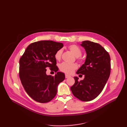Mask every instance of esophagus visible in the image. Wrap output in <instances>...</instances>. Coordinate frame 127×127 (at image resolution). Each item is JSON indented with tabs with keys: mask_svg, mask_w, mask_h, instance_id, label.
I'll return each instance as SVG.
<instances>
[{
	"mask_svg": "<svg viewBox=\"0 0 127 127\" xmlns=\"http://www.w3.org/2000/svg\"><path fill=\"white\" fill-rule=\"evenodd\" d=\"M70 76L69 75H67V74H66L65 75V78H69V77H70Z\"/></svg>",
	"mask_w": 127,
	"mask_h": 127,
	"instance_id": "obj_1",
	"label": "esophagus"
}]
</instances>
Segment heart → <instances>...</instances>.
Listing matches in <instances>:
<instances>
[{"mask_svg": "<svg viewBox=\"0 0 127 127\" xmlns=\"http://www.w3.org/2000/svg\"><path fill=\"white\" fill-rule=\"evenodd\" d=\"M69 50L74 54L76 57H77V60L80 61L81 60V56L82 54V51L78 46L76 44H71L68 47ZM63 54V49H60L56 51L55 54V58L57 60H60ZM78 66L76 64H69L66 63L61 64L59 66L60 70L67 74H71L77 68Z\"/></svg>", "mask_w": 127, "mask_h": 127, "instance_id": "heart-1", "label": "heart"}]
</instances>
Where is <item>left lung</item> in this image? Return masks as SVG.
Listing matches in <instances>:
<instances>
[{
    "mask_svg": "<svg viewBox=\"0 0 127 127\" xmlns=\"http://www.w3.org/2000/svg\"><path fill=\"white\" fill-rule=\"evenodd\" d=\"M81 45L87 56L76 74L84 75L85 78L79 81L77 77H74L75 82L70 89L76 98L87 102L95 98L103 90L110 75L111 61L109 53L99 44L85 41Z\"/></svg>",
    "mask_w": 127,
    "mask_h": 127,
    "instance_id": "8db88e82",
    "label": "left lung"
}]
</instances>
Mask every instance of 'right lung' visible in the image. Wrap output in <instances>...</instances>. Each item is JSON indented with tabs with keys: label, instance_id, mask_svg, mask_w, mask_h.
<instances>
[{
	"label": "right lung",
	"instance_id": "right-lung-1",
	"mask_svg": "<svg viewBox=\"0 0 127 127\" xmlns=\"http://www.w3.org/2000/svg\"><path fill=\"white\" fill-rule=\"evenodd\" d=\"M63 44L52 41H40L30 44L20 59L19 76L28 94L34 101L49 102L55 97L58 84L64 79V73L57 72L54 76L47 75L46 68L57 72L55 58Z\"/></svg>",
	"mask_w": 127,
	"mask_h": 127
}]
</instances>
